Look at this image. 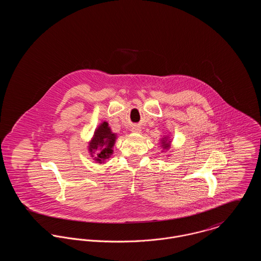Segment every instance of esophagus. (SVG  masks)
Segmentation results:
<instances>
[{
  "mask_svg": "<svg viewBox=\"0 0 261 261\" xmlns=\"http://www.w3.org/2000/svg\"><path fill=\"white\" fill-rule=\"evenodd\" d=\"M132 132H133V133H136V134H139V133H141V127H139V126H137V125H134V126L132 127Z\"/></svg>",
  "mask_w": 261,
  "mask_h": 261,
  "instance_id": "esophagus-1",
  "label": "esophagus"
}]
</instances>
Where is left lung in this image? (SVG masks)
<instances>
[{
  "label": "left lung",
  "instance_id": "8db88e82",
  "mask_svg": "<svg viewBox=\"0 0 261 261\" xmlns=\"http://www.w3.org/2000/svg\"><path fill=\"white\" fill-rule=\"evenodd\" d=\"M161 142H162V147H163V149H170V147H171V141L169 140V137H168V138H167V137L163 138V139L161 140Z\"/></svg>",
  "mask_w": 261,
  "mask_h": 261
}]
</instances>
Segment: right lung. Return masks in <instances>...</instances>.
<instances>
[{
  "mask_svg": "<svg viewBox=\"0 0 261 261\" xmlns=\"http://www.w3.org/2000/svg\"><path fill=\"white\" fill-rule=\"evenodd\" d=\"M116 140V134H113L107 121H103L95 129L94 135L89 142L88 150L93 160L99 164L105 163L113 152V146ZM96 155L94 156V154Z\"/></svg>",
  "mask_w": 261,
  "mask_h": 261,
  "instance_id": "1",
  "label": "right lung"
}]
</instances>
